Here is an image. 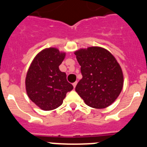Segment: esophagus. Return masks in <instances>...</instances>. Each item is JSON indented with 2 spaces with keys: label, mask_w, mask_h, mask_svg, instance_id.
Returning <instances> with one entry per match:
<instances>
[{
  "label": "esophagus",
  "mask_w": 147,
  "mask_h": 147,
  "mask_svg": "<svg viewBox=\"0 0 147 147\" xmlns=\"http://www.w3.org/2000/svg\"><path fill=\"white\" fill-rule=\"evenodd\" d=\"M72 85H73L74 88H75V86H76V85H77V81H76V82H75V83H73V84H72Z\"/></svg>",
  "instance_id": "1"
}]
</instances>
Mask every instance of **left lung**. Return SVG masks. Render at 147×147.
<instances>
[{"mask_svg":"<svg viewBox=\"0 0 147 147\" xmlns=\"http://www.w3.org/2000/svg\"><path fill=\"white\" fill-rule=\"evenodd\" d=\"M74 53L83 76L75 91L85 104L95 109L113 104L123 86V71L113 55L100 47L79 49Z\"/></svg>","mask_w":147,"mask_h":147,"instance_id":"obj_1","label":"left lung"}]
</instances>
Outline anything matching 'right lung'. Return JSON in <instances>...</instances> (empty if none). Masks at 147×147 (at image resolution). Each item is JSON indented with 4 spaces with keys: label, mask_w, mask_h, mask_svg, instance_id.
Masks as SVG:
<instances>
[{
    "label": "right lung",
    "mask_w": 147,
    "mask_h": 147,
    "mask_svg": "<svg viewBox=\"0 0 147 147\" xmlns=\"http://www.w3.org/2000/svg\"><path fill=\"white\" fill-rule=\"evenodd\" d=\"M66 52L55 47L38 52L28 69L25 79L27 95L42 110L57 109L63 104L66 93L73 86L66 81L65 72L59 69Z\"/></svg>",
    "instance_id": "right-lung-1"
}]
</instances>
